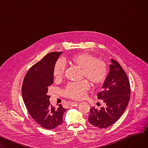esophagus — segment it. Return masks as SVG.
<instances>
[{"label": "esophagus", "instance_id": "esophagus-1", "mask_svg": "<svg viewBox=\"0 0 148 148\" xmlns=\"http://www.w3.org/2000/svg\"><path fill=\"white\" fill-rule=\"evenodd\" d=\"M78 104H79V103L77 102H70V105H71V106H73V107L77 106Z\"/></svg>", "mask_w": 148, "mask_h": 148}]
</instances>
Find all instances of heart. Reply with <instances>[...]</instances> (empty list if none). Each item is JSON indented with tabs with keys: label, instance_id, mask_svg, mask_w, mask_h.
<instances>
[{
	"label": "heart",
	"instance_id": "1",
	"mask_svg": "<svg viewBox=\"0 0 148 148\" xmlns=\"http://www.w3.org/2000/svg\"><path fill=\"white\" fill-rule=\"evenodd\" d=\"M69 64L81 69V76L88 79L93 86H99L106 78L107 67L105 63L98 60L94 56L82 53L72 56L68 60ZM64 72V66L61 61H58L54 65L53 75L57 80L62 78ZM89 89L86 81L78 83H70L63 91L64 95L69 98L79 99L85 96Z\"/></svg>",
	"mask_w": 148,
	"mask_h": 148
}]
</instances>
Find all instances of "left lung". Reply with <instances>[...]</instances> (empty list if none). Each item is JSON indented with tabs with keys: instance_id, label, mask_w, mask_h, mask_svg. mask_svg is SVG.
I'll list each match as a JSON object with an SVG mask.
<instances>
[{
	"instance_id": "8db88e82",
	"label": "left lung",
	"mask_w": 148,
	"mask_h": 148,
	"mask_svg": "<svg viewBox=\"0 0 148 148\" xmlns=\"http://www.w3.org/2000/svg\"><path fill=\"white\" fill-rule=\"evenodd\" d=\"M110 71L102 86L103 90L97 94L105 106L90 109L89 122L99 128H107L122 116L128 104L131 88L128 78L121 65L111 60Z\"/></svg>"
}]
</instances>
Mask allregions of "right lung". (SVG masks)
<instances>
[{"mask_svg":"<svg viewBox=\"0 0 148 148\" xmlns=\"http://www.w3.org/2000/svg\"><path fill=\"white\" fill-rule=\"evenodd\" d=\"M62 52H51L33 65L27 71L22 88V97L30 116L42 128L52 130L63 122L66 109L61 104L56 108L50 105L48 87L53 83V71Z\"/></svg>","mask_w":148,"mask_h":148,"instance_id":"right-lung-1","label":"right lung"}]
</instances>
